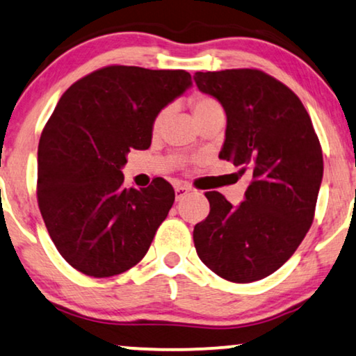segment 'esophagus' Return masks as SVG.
<instances>
[{
	"label": "esophagus",
	"mask_w": 356,
	"mask_h": 356,
	"mask_svg": "<svg viewBox=\"0 0 356 356\" xmlns=\"http://www.w3.org/2000/svg\"><path fill=\"white\" fill-rule=\"evenodd\" d=\"M191 191L188 186H183V184H178L177 188H175V197H177V201H181V199L186 196V194Z\"/></svg>",
	"instance_id": "obj_1"
}]
</instances>
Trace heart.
<instances>
[{"instance_id": "1", "label": "heart", "mask_w": 356, "mask_h": 356, "mask_svg": "<svg viewBox=\"0 0 356 356\" xmlns=\"http://www.w3.org/2000/svg\"><path fill=\"white\" fill-rule=\"evenodd\" d=\"M189 105H191L193 113L196 116L199 123L204 120L211 118L213 115L223 113V106L220 102H218L216 97L207 95V94H194L191 99H189ZM168 113H170V108H167V106L155 113L152 124H150V129H152L154 134H159L160 131L163 129L165 121L168 118Z\"/></svg>"}]
</instances>
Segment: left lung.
Instances as JSON below:
<instances>
[{"instance_id":"obj_1","label":"left lung","mask_w":356,"mask_h":356,"mask_svg":"<svg viewBox=\"0 0 356 356\" xmlns=\"http://www.w3.org/2000/svg\"><path fill=\"white\" fill-rule=\"evenodd\" d=\"M194 81L225 108L218 157L252 175L238 207L206 193L211 212L194 227V246L222 279L261 280L290 259L313 223L324 168L318 134L295 92L264 71L196 72Z\"/></svg>"}]
</instances>
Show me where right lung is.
I'll use <instances>...</instances> for the list:
<instances>
[{
    "label": "right lung",
    "mask_w": 356,
    "mask_h": 356,
    "mask_svg": "<svg viewBox=\"0 0 356 356\" xmlns=\"http://www.w3.org/2000/svg\"><path fill=\"white\" fill-rule=\"evenodd\" d=\"M183 70L111 65L61 95L38 143L37 201L56 250L82 274L104 279L145 256L173 206L163 178L123 188L131 149L150 147L159 110L191 86Z\"/></svg>",
    "instance_id": "right-lung-1"
}]
</instances>
